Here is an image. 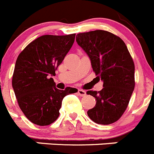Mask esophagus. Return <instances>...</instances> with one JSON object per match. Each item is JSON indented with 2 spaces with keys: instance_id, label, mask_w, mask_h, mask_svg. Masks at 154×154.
<instances>
[{
  "instance_id": "obj_1",
  "label": "esophagus",
  "mask_w": 154,
  "mask_h": 154,
  "mask_svg": "<svg viewBox=\"0 0 154 154\" xmlns=\"http://www.w3.org/2000/svg\"><path fill=\"white\" fill-rule=\"evenodd\" d=\"M77 93H78V95L80 96V97H84V96H86V92L83 90H78Z\"/></svg>"
}]
</instances>
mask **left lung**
I'll use <instances>...</instances> for the list:
<instances>
[{
    "label": "left lung",
    "instance_id": "left-lung-1",
    "mask_svg": "<svg viewBox=\"0 0 154 154\" xmlns=\"http://www.w3.org/2000/svg\"><path fill=\"white\" fill-rule=\"evenodd\" d=\"M77 44L90 57L96 75L103 82L100 91L88 90L97 104L87 115L94 122L110 125L122 116L134 89V64L125 43L105 30L78 33Z\"/></svg>",
    "mask_w": 154,
    "mask_h": 154
}]
</instances>
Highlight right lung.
<instances>
[{
	"mask_svg": "<svg viewBox=\"0 0 154 154\" xmlns=\"http://www.w3.org/2000/svg\"><path fill=\"white\" fill-rule=\"evenodd\" d=\"M75 35H42L17 57L12 86L20 109L33 124L45 126L54 122L64 97L77 92L72 87L58 90L51 77L72 47Z\"/></svg>",
	"mask_w": 154,
	"mask_h": 154,
	"instance_id": "1",
	"label": "right lung"
}]
</instances>
